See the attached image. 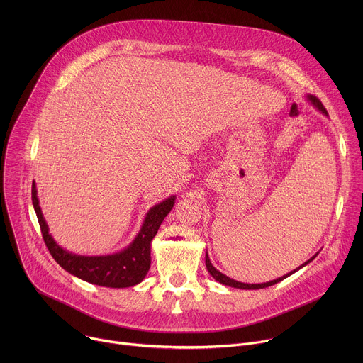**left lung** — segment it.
I'll return each instance as SVG.
<instances>
[{
	"label": "left lung",
	"instance_id": "1",
	"mask_svg": "<svg viewBox=\"0 0 363 363\" xmlns=\"http://www.w3.org/2000/svg\"><path fill=\"white\" fill-rule=\"evenodd\" d=\"M306 99H307V101H308V103H312V105H313L319 112H322L326 118L329 116V115H328V111H326V109H325V106L322 105V101H320L316 96H313V94H306ZM318 254H319V252H316L313 257H310L307 262H304L301 266H298L297 269L291 270L290 273H287V274H284V276H281V277H279V279H274V280L266 281V283H242V281H237V280H234V279H231V277H228V276L223 274L220 270H217V269L213 266V263H211V260H210V257H208V251L205 252V266H206V270H208V273H210V274H211V276H213L218 283H221V284H224V286L234 287V289H242V290H258V289L270 287V286H273V284H276V283H280L281 280H284V279H287L289 276L294 274L297 270L303 269V267H304V266H307L310 262H313L315 258L318 257Z\"/></svg>",
	"mask_w": 363,
	"mask_h": 363
}]
</instances>
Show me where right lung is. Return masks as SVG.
Masks as SVG:
<instances>
[{
    "label": "right lung",
    "instance_id": "right-lung-1",
    "mask_svg": "<svg viewBox=\"0 0 363 363\" xmlns=\"http://www.w3.org/2000/svg\"><path fill=\"white\" fill-rule=\"evenodd\" d=\"M31 199L44 242L57 264H60L72 276H76L87 283L111 289H123L139 284L147 274L150 267L152 240L157 235L165 217L171 213L177 195H171L162 202L150 206L143 218L140 230L132 242L121 251L105 255H80L59 245L53 235L48 233L50 230L41 211L34 181L31 188Z\"/></svg>",
    "mask_w": 363,
    "mask_h": 363
}]
</instances>
